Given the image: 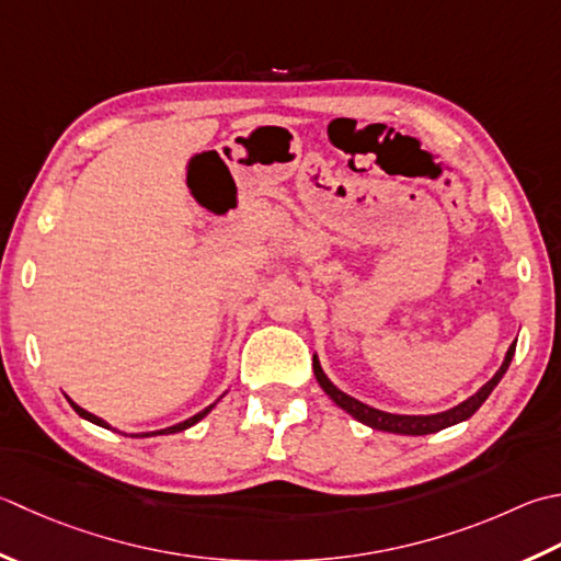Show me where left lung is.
<instances>
[{
  "label": "left lung",
  "mask_w": 561,
  "mask_h": 561,
  "mask_svg": "<svg viewBox=\"0 0 561 561\" xmlns=\"http://www.w3.org/2000/svg\"><path fill=\"white\" fill-rule=\"evenodd\" d=\"M515 343H518V340H515ZM515 343L508 347L506 357H503L501 367L496 369V375H493L484 383V387H481L477 393H471V397L465 399L462 403L453 405V409L440 411V413H431V415L389 413V411L375 409V405H369V403L359 401L355 397H350V393L340 391L335 383L328 379V375H325L323 367H321V359H318L316 353H313V375H316V381L321 383V389L328 393V399H331L335 405H340V409H343L345 413L353 415L355 421L365 423L369 427H375V431H381V433H393V435H431V433H437V431H445V427H449V425H457V423H462V421H469L471 415L479 411V405L491 397V391L499 387V381L508 371L511 359L515 355Z\"/></svg>",
  "instance_id": "obj_1"
}]
</instances>
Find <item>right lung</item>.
Returning <instances> with one entry per match:
<instances>
[{"instance_id":"obj_1","label":"right lung","mask_w":561,"mask_h":561,"mask_svg":"<svg viewBox=\"0 0 561 561\" xmlns=\"http://www.w3.org/2000/svg\"><path fill=\"white\" fill-rule=\"evenodd\" d=\"M224 397H226V393H224ZM224 397H221V399H224ZM65 399H68V403L72 405L75 413L80 415V419H84V421H90V423H94V425H99V427H106V431H114V433H116V427L108 425L104 419H99V415H94V413H90V411H84L82 405H77V403H75L70 397H65ZM221 399H218V401H221ZM218 401H214L211 405H206L204 411H199V413H196V415H192V419H186V421H182V423H178V425L162 427V431H152V433H124V435H128V437H156V435H172V433H182V431H186V427H192V425L199 423L202 419H206V415L216 409V403H218Z\"/></svg>"}]
</instances>
